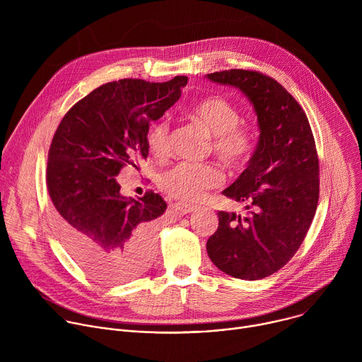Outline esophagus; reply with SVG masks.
<instances>
[{"mask_svg": "<svg viewBox=\"0 0 362 362\" xmlns=\"http://www.w3.org/2000/svg\"><path fill=\"white\" fill-rule=\"evenodd\" d=\"M175 211H176V214H179V215H187V214H190V212H193V211H196V206L194 204H190V203H183V202H180V203H176L175 206Z\"/></svg>", "mask_w": 362, "mask_h": 362, "instance_id": "1", "label": "esophagus"}]
</instances>
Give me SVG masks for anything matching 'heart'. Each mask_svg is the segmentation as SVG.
Masks as SVG:
<instances>
[{
    "label": "heart",
    "mask_w": 362,
    "mask_h": 362,
    "mask_svg": "<svg viewBox=\"0 0 362 362\" xmlns=\"http://www.w3.org/2000/svg\"><path fill=\"white\" fill-rule=\"evenodd\" d=\"M186 117L211 134L215 156L230 169H242L256 144L253 127L242 123L240 110L225 97H206L194 105ZM147 150L153 158L165 159L170 151V124L162 119L150 124L146 133ZM223 182L222 170L209 165L179 163L159 176V187L170 197L194 202Z\"/></svg>",
    "instance_id": "obj_1"
}]
</instances>
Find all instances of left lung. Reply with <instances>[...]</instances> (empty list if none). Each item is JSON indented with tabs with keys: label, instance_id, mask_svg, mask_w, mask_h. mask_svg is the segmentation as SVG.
Here are the masks:
<instances>
[{
	"label": "left lung",
	"instance_id": "1",
	"mask_svg": "<svg viewBox=\"0 0 362 362\" xmlns=\"http://www.w3.org/2000/svg\"><path fill=\"white\" fill-rule=\"evenodd\" d=\"M208 78L243 91L261 136L247 168L223 190L226 197L245 202L247 214L218 212L219 226L206 249L222 272L262 279L292 259L315 216L320 160L314 134L299 103L275 78L242 69Z\"/></svg>",
	"mask_w": 362,
	"mask_h": 362
}]
</instances>
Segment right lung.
<instances>
[{"label": "right lung", "mask_w": 362, "mask_h": 362, "mask_svg": "<svg viewBox=\"0 0 362 362\" xmlns=\"http://www.w3.org/2000/svg\"><path fill=\"white\" fill-rule=\"evenodd\" d=\"M186 84V76L103 84L66 113L51 140L45 182L54 228L73 259L98 281L126 282L151 261L154 226L168 204L153 190L137 200L122 196L116 176L148 156L150 123Z\"/></svg>", "instance_id": "right-lung-1"}]
</instances>
